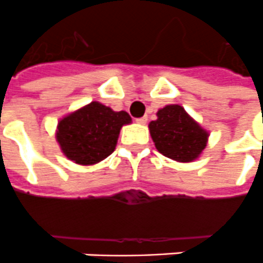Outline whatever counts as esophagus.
<instances>
[{
  "instance_id": "34e87169",
  "label": "esophagus",
  "mask_w": 263,
  "mask_h": 263,
  "mask_svg": "<svg viewBox=\"0 0 263 263\" xmlns=\"http://www.w3.org/2000/svg\"><path fill=\"white\" fill-rule=\"evenodd\" d=\"M146 121H147L146 117H141V118H137L138 124H146Z\"/></svg>"
}]
</instances>
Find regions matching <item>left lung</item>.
I'll return each mask as SVG.
<instances>
[{
	"instance_id": "1",
	"label": "left lung",
	"mask_w": 263,
	"mask_h": 263,
	"mask_svg": "<svg viewBox=\"0 0 263 263\" xmlns=\"http://www.w3.org/2000/svg\"><path fill=\"white\" fill-rule=\"evenodd\" d=\"M155 146L163 156L181 163L199 157L209 134L188 116L184 107L170 104L157 111V120L149 124Z\"/></svg>"
}]
</instances>
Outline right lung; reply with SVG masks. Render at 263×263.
Segmentation results:
<instances>
[{
  "label": "right lung",
  "mask_w": 263,
  "mask_h": 263,
  "mask_svg": "<svg viewBox=\"0 0 263 263\" xmlns=\"http://www.w3.org/2000/svg\"><path fill=\"white\" fill-rule=\"evenodd\" d=\"M129 122L128 112L112 111L102 103L92 102L58 122L57 142L69 160L90 166L111 155L120 129Z\"/></svg>",
  "instance_id": "add662e5"
}]
</instances>
